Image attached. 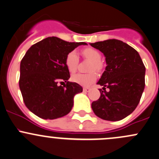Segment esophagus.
Listing matches in <instances>:
<instances>
[{"mask_svg":"<svg viewBox=\"0 0 159 159\" xmlns=\"http://www.w3.org/2000/svg\"><path fill=\"white\" fill-rule=\"evenodd\" d=\"M90 90V88L89 87H84L83 88V91L84 92H89Z\"/></svg>","mask_w":159,"mask_h":159,"instance_id":"esophagus-1","label":"esophagus"}]
</instances>
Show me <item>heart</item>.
I'll return each instance as SVG.
<instances>
[{
  "label": "heart",
  "mask_w": 159,
  "mask_h": 159,
  "mask_svg": "<svg viewBox=\"0 0 159 159\" xmlns=\"http://www.w3.org/2000/svg\"><path fill=\"white\" fill-rule=\"evenodd\" d=\"M83 57L90 60L91 64L89 66V71L100 72L102 69V65L101 63V53L97 50L91 47L83 49L82 51ZM79 63V56L75 50H72L67 53L65 58V65L69 70V72L73 73L76 71ZM72 81L77 84L83 86H88L94 83L96 80V74L94 72H90L88 73H77L73 75L71 78Z\"/></svg>",
  "instance_id": "1"
}]
</instances>
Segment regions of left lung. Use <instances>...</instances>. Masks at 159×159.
I'll list each match as a JSON object with an SVG mask.
<instances>
[{"instance_id":"obj_1","label":"left lung","mask_w":159,"mask_h":159,"mask_svg":"<svg viewBox=\"0 0 159 159\" xmlns=\"http://www.w3.org/2000/svg\"><path fill=\"white\" fill-rule=\"evenodd\" d=\"M90 45L103 53L107 64L97 83L104 90L99 89L100 97L92 102V109L104 120H121L139 102L145 84V65L138 52L121 40L111 39Z\"/></svg>"}]
</instances>
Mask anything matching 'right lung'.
Returning <instances> with one entry per match:
<instances>
[{"label": "right lung", "mask_w": 159, "mask_h": 159, "mask_svg": "<svg viewBox=\"0 0 159 159\" xmlns=\"http://www.w3.org/2000/svg\"><path fill=\"white\" fill-rule=\"evenodd\" d=\"M80 45L86 43L50 37L31 46L21 60L20 89L25 106L38 117L54 119L67 115L74 96L83 91L79 84L68 81L65 65L67 53Z\"/></svg>", "instance_id": "right-lung-1"}]
</instances>
